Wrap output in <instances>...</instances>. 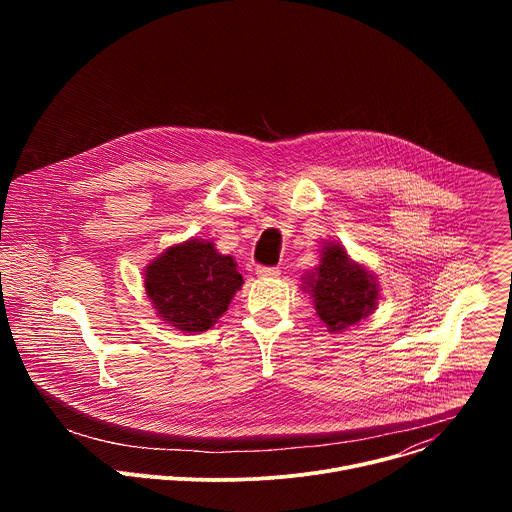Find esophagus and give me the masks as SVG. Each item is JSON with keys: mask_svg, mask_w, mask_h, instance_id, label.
<instances>
[{"mask_svg": "<svg viewBox=\"0 0 512 512\" xmlns=\"http://www.w3.org/2000/svg\"><path fill=\"white\" fill-rule=\"evenodd\" d=\"M255 273H257L259 277H277V275H279V267H265V265H259V267L255 269Z\"/></svg>", "mask_w": 512, "mask_h": 512, "instance_id": "esophagus-1", "label": "esophagus"}]
</instances>
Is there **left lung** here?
Segmentation results:
<instances>
[{
  "mask_svg": "<svg viewBox=\"0 0 512 512\" xmlns=\"http://www.w3.org/2000/svg\"><path fill=\"white\" fill-rule=\"evenodd\" d=\"M320 320L330 332H340L367 318L379 300V283L354 263L338 243H326L316 273L304 277Z\"/></svg>",
  "mask_w": 512,
  "mask_h": 512,
  "instance_id": "left-lung-1",
  "label": "left lung"
}]
</instances>
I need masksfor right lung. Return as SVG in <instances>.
Returning a JSON list of instances; mask_svg holds the SVG:
<instances>
[{"label":"right lung","instance_id":"add662e5","mask_svg":"<svg viewBox=\"0 0 512 512\" xmlns=\"http://www.w3.org/2000/svg\"><path fill=\"white\" fill-rule=\"evenodd\" d=\"M241 285L235 259L200 239L166 249L145 269V294L160 318L182 332L214 326Z\"/></svg>","mask_w":512,"mask_h":512}]
</instances>
